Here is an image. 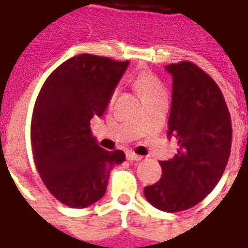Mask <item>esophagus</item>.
<instances>
[{"mask_svg": "<svg viewBox=\"0 0 248 248\" xmlns=\"http://www.w3.org/2000/svg\"><path fill=\"white\" fill-rule=\"evenodd\" d=\"M142 156H139V155H137V153H134V152H128L127 153V160H129V161H139V160H142Z\"/></svg>", "mask_w": 248, "mask_h": 248, "instance_id": "esophagus-1", "label": "esophagus"}]
</instances>
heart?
Returning <instances> with one entry per match:
<instances>
[{
	"mask_svg": "<svg viewBox=\"0 0 248 248\" xmlns=\"http://www.w3.org/2000/svg\"><path fill=\"white\" fill-rule=\"evenodd\" d=\"M134 87L137 88L139 93L142 95V98L145 102H149L152 99H157L161 96H167L166 88L161 84L155 74L148 72H142L137 74V77L134 78ZM117 92L113 91L109 96V106H111L116 100Z\"/></svg>",
	"mask_w": 248,
	"mask_h": 248,
	"instance_id": "1",
	"label": "heart"
}]
</instances>
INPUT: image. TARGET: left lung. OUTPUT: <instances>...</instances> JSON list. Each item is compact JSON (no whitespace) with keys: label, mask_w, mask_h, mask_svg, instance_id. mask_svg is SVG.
Returning a JSON list of instances; mask_svg holds the SVG:
<instances>
[{"label":"left lung","mask_w":248,"mask_h":248,"mask_svg":"<svg viewBox=\"0 0 248 248\" xmlns=\"http://www.w3.org/2000/svg\"><path fill=\"white\" fill-rule=\"evenodd\" d=\"M172 102L168 137L175 135L174 158L160 161L163 175L143 193L166 213H178L200 203L224 174L232 146V121L217 82L192 62L171 63Z\"/></svg>","instance_id":"obj_1"}]
</instances>
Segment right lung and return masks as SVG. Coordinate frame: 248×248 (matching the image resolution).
Returning a JSON list of instances; mask_svg holds the SVG:
<instances>
[{"instance_id": "right-lung-1", "label": "right lung", "mask_w": 248, "mask_h": 248, "mask_svg": "<svg viewBox=\"0 0 248 248\" xmlns=\"http://www.w3.org/2000/svg\"><path fill=\"white\" fill-rule=\"evenodd\" d=\"M128 61L82 53L56 67L40 91L31 117V150L51 195L72 208L103 197L110 170L125 160L91 135V119L102 116Z\"/></svg>"}]
</instances>
